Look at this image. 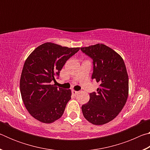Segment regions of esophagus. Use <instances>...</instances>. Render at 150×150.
I'll return each mask as SVG.
<instances>
[{"mask_svg": "<svg viewBox=\"0 0 150 150\" xmlns=\"http://www.w3.org/2000/svg\"><path fill=\"white\" fill-rule=\"evenodd\" d=\"M79 93V91H75V90H73L72 91V93L73 94V95H77V94Z\"/></svg>", "mask_w": 150, "mask_h": 150, "instance_id": "esophagus-1", "label": "esophagus"}]
</instances>
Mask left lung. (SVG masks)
Instances as JSON below:
<instances>
[{"instance_id":"1","label":"left lung","mask_w":150,"mask_h":150,"mask_svg":"<svg viewBox=\"0 0 150 150\" xmlns=\"http://www.w3.org/2000/svg\"><path fill=\"white\" fill-rule=\"evenodd\" d=\"M93 60L92 79L100 83L97 93H90L88 103L81 107L87 120L95 125L109 122L122 110L128 96V75L118 53L103 44L81 47Z\"/></svg>"}]
</instances>
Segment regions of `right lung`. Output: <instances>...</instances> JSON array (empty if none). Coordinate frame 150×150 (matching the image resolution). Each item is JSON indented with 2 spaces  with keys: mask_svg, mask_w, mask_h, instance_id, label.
<instances>
[{
  "mask_svg": "<svg viewBox=\"0 0 150 150\" xmlns=\"http://www.w3.org/2000/svg\"><path fill=\"white\" fill-rule=\"evenodd\" d=\"M80 47L46 42L35 48L25 61L20 80L21 96L35 119L50 124L62 117L71 91L52 85L67 59Z\"/></svg>",
  "mask_w": 150,
  "mask_h": 150,
  "instance_id": "1",
  "label": "right lung"
}]
</instances>
